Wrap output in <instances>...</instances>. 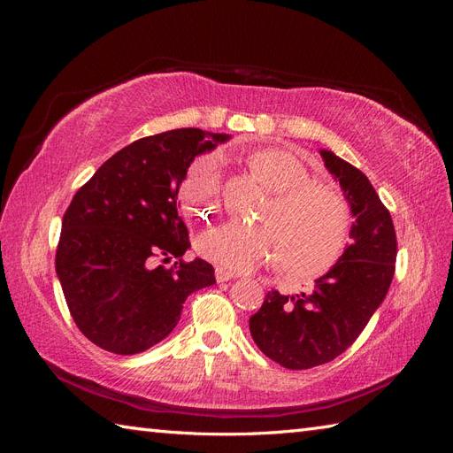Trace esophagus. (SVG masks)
Segmentation results:
<instances>
[{
  "label": "esophagus",
  "mask_w": 453,
  "mask_h": 453,
  "mask_svg": "<svg viewBox=\"0 0 453 453\" xmlns=\"http://www.w3.org/2000/svg\"><path fill=\"white\" fill-rule=\"evenodd\" d=\"M232 278H238V273H236V272H230V270H226V268H215V280H217L219 283L228 281V280H232Z\"/></svg>",
  "instance_id": "34e87169"
}]
</instances>
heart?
<instances>
[{
    "label": "heart",
    "mask_w": 453,
    "mask_h": 453,
    "mask_svg": "<svg viewBox=\"0 0 453 453\" xmlns=\"http://www.w3.org/2000/svg\"><path fill=\"white\" fill-rule=\"evenodd\" d=\"M253 175L272 196L263 213L265 226L236 221L211 226L198 238V253L230 270H250L278 258V268L293 278H318L344 255L351 210L338 188L313 181L303 160L281 149H266L250 160ZM221 198V158H196L181 185V202L193 213H208Z\"/></svg>",
    "instance_id": "1"
}]
</instances>
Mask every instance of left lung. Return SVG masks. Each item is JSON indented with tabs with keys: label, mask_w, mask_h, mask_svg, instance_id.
<instances>
[{
	"label": "left lung",
	"mask_w": 453,
	"mask_h": 453,
	"mask_svg": "<svg viewBox=\"0 0 453 453\" xmlns=\"http://www.w3.org/2000/svg\"><path fill=\"white\" fill-rule=\"evenodd\" d=\"M351 205L353 242L310 293L270 291L250 331L266 357L291 370L319 366L344 353L383 303L395 273L391 213L368 177L331 150H321Z\"/></svg>",
	"instance_id": "obj_1"
}]
</instances>
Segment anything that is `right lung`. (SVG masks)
Segmentation results:
<instances>
[{"label":"right lung","mask_w":453,"mask_h":453,"mask_svg":"<svg viewBox=\"0 0 453 453\" xmlns=\"http://www.w3.org/2000/svg\"><path fill=\"white\" fill-rule=\"evenodd\" d=\"M226 134L198 128L147 135L105 160L81 187L62 219L57 273L79 331L92 344L134 355L166 338L190 293L215 283L190 248L177 193L190 162ZM172 254V268L152 258Z\"/></svg>","instance_id":"obj_1"}]
</instances>
